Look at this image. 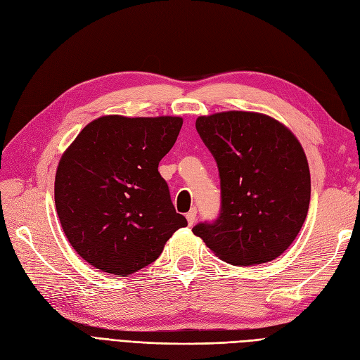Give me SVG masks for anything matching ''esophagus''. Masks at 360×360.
Listing matches in <instances>:
<instances>
[{"instance_id":"obj_1","label":"esophagus","mask_w":360,"mask_h":360,"mask_svg":"<svg viewBox=\"0 0 360 360\" xmlns=\"http://www.w3.org/2000/svg\"><path fill=\"white\" fill-rule=\"evenodd\" d=\"M186 219H188L189 226H192L195 224V221H197V209H191L186 214Z\"/></svg>"}]
</instances>
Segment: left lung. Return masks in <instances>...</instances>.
Instances as JSON below:
<instances>
[{
  "instance_id": "8db88e82",
  "label": "left lung",
  "mask_w": 360,
  "mask_h": 360,
  "mask_svg": "<svg viewBox=\"0 0 360 360\" xmlns=\"http://www.w3.org/2000/svg\"><path fill=\"white\" fill-rule=\"evenodd\" d=\"M195 126L219 169L222 209L217 221L192 233L233 266L274 261L297 237L309 209L311 174L299 139L259 112L201 115Z\"/></svg>"
}]
</instances>
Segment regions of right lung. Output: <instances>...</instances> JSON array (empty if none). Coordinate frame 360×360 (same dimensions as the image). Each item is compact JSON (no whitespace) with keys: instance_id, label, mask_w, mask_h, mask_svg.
<instances>
[{"instance_id":"obj_1","label":"right lung","mask_w":360,"mask_h":360,"mask_svg":"<svg viewBox=\"0 0 360 360\" xmlns=\"http://www.w3.org/2000/svg\"><path fill=\"white\" fill-rule=\"evenodd\" d=\"M181 117L103 115L64 151L56 209L72 248L93 267L129 276L148 266L179 228L160 159L176 143Z\"/></svg>"}]
</instances>
